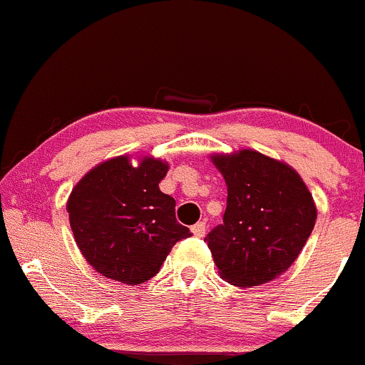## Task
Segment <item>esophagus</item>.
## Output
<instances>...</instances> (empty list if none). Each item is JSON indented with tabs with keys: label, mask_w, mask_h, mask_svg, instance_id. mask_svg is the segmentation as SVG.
Masks as SVG:
<instances>
[{
	"label": "esophagus",
	"mask_w": 365,
	"mask_h": 365,
	"mask_svg": "<svg viewBox=\"0 0 365 365\" xmlns=\"http://www.w3.org/2000/svg\"><path fill=\"white\" fill-rule=\"evenodd\" d=\"M192 232H194V236H197V237L205 236V234H206V224H205V222H197V224L192 225Z\"/></svg>",
	"instance_id": "obj_1"
}]
</instances>
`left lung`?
<instances>
[{
  "label": "left lung",
  "instance_id": "left-lung-1",
  "mask_svg": "<svg viewBox=\"0 0 365 365\" xmlns=\"http://www.w3.org/2000/svg\"><path fill=\"white\" fill-rule=\"evenodd\" d=\"M227 185L224 224L205 237L218 273L231 285L257 287L285 273L317 220L297 171L255 150L215 155Z\"/></svg>",
  "mask_w": 365,
  "mask_h": 365
}]
</instances>
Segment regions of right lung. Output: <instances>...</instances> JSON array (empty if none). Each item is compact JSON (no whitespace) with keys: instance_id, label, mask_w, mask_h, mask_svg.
<instances>
[{"instance_id":"add662e5","label":"right lung","mask_w":365,"mask_h":365,"mask_svg":"<svg viewBox=\"0 0 365 365\" xmlns=\"http://www.w3.org/2000/svg\"><path fill=\"white\" fill-rule=\"evenodd\" d=\"M168 164L128 155L105 160L75 185L68 199L73 236L87 262L106 278L138 285L159 273L189 227L176 222L175 199L160 192Z\"/></svg>"}]
</instances>
